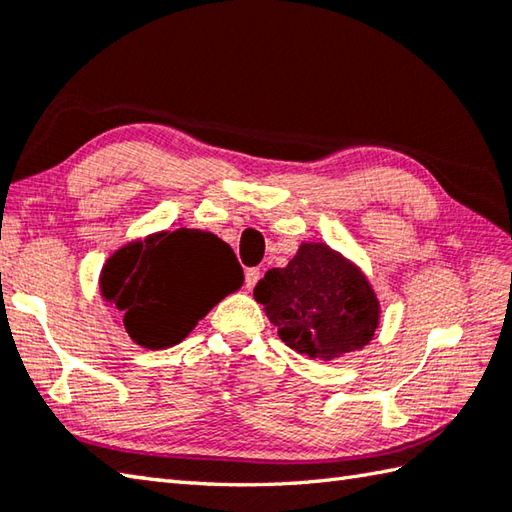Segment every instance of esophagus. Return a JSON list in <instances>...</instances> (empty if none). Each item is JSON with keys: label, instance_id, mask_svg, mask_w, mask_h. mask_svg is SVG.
<instances>
[{"label": "esophagus", "instance_id": "esophagus-1", "mask_svg": "<svg viewBox=\"0 0 512 512\" xmlns=\"http://www.w3.org/2000/svg\"><path fill=\"white\" fill-rule=\"evenodd\" d=\"M259 277H262V273H259V268H246L244 273V282H246V288H255V284L259 282Z\"/></svg>", "mask_w": 512, "mask_h": 512}]
</instances>
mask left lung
Segmentation results:
<instances>
[{"label": "left lung", "instance_id": "1", "mask_svg": "<svg viewBox=\"0 0 512 512\" xmlns=\"http://www.w3.org/2000/svg\"><path fill=\"white\" fill-rule=\"evenodd\" d=\"M253 295L279 339L310 359L366 346L379 324L366 277L324 244H304L286 268H270Z\"/></svg>", "mask_w": 512, "mask_h": 512}]
</instances>
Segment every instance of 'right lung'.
<instances>
[{
	"label": "right lung",
	"mask_w": 512,
	"mask_h": 512,
	"mask_svg": "<svg viewBox=\"0 0 512 512\" xmlns=\"http://www.w3.org/2000/svg\"><path fill=\"white\" fill-rule=\"evenodd\" d=\"M242 282L233 248L179 228L117 250L104 266L102 295L122 310L126 333L139 346L168 348Z\"/></svg>",
	"instance_id": "obj_1"
}]
</instances>
